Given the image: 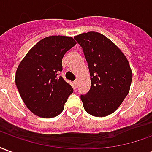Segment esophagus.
I'll use <instances>...</instances> for the list:
<instances>
[{
  "instance_id": "1",
  "label": "esophagus",
  "mask_w": 152,
  "mask_h": 152,
  "mask_svg": "<svg viewBox=\"0 0 152 152\" xmlns=\"http://www.w3.org/2000/svg\"><path fill=\"white\" fill-rule=\"evenodd\" d=\"M74 86H75V88H77L78 87V81H74Z\"/></svg>"
}]
</instances>
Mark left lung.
Masks as SVG:
<instances>
[{
  "label": "left lung",
  "instance_id": "1",
  "mask_svg": "<svg viewBox=\"0 0 152 152\" xmlns=\"http://www.w3.org/2000/svg\"><path fill=\"white\" fill-rule=\"evenodd\" d=\"M82 47L90 73V89L80 95L89 114L103 117L121 106L130 89L133 74L121 50L101 33L89 31L74 37Z\"/></svg>",
  "mask_w": 152,
  "mask_h": 152
}]
</instances>
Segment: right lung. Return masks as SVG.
I'll return each instance as SVG.
<instances>
[{
    "instance_id": "obj_1",
    "label": "right lung",
    "mask_w": 152,
    "mask_h": 152,
    "mask_svg": "<svg viewBox=\"0 0 152 152\" xmlns=\"http://www.w3.org/2000/svg\"><path fill=\"white\" fill-rule=\"evenodd\" d=\"M76 44L71 37H47L36 44L19 63L15 84L25 105L33 114L53 118L63 111L73 89L59 76L62 59Z\"/></svg>"
}]
</instances>
